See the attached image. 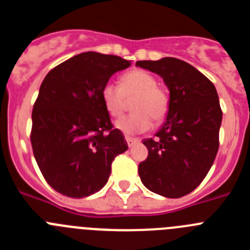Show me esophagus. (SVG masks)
Returning a JSON list of instances; mask_svg holds the SVG:
<instances>
[{
  "label": "esophagus",
  "mask_w": 250,
  "mask_h": 250,
  "mask_svg": "<svg viewBox=\"0 0 250 250\" xmlns=\"http://www.w3.org/2000/svg\"><path fill=\"white\" fill-rule=\"evenodd\" d=\"M125 140H126L127 145H129L130 147L134 146V145L138 144V143H139V139H136V138H131V136H125Z\"/></svg>",
  "instance_id": "1"
}]
</instances>
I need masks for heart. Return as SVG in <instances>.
Listing matches in <instances>:
<instances>
[{
  "instance_id": "b5f03b06",
  "label": "heart",
  "mask_w": 250,
  "mask_h": 250,
  "mask_svg": "<svg viewBox=\"0 0 250 250\" xmlns=\"http://www.w3.org/2000/svg\"><path fill=\"white\" fill-rule=\"evenodd\" d=\"M158 81L144 70H132L121 76L120 86L107 83L101 90V99L106 111L112 118H119L126 109V99H134V114L120 119L116 127L125 134L144 132L151 126V120L160 124L169 112L170 100Z\"/></svg>"
}]
</instances>
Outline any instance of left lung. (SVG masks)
<instances>
[{
  "instance_id": "1",
  "label": "left lung",
  "mask_w": 250,
  "mask_h": 250,
  "mask_svg": "<svg viewBox=\"0 0 250 250\" xmlns=\"http://www.w3.org/2000/svg\"><path fill=\"white\" fill-rule=\"evenodd\" d=\"M136 66L160 75L170 90L167 123L156 138L143 141L147 158L139 164V175L152 193L180 198L199 187L215 160L223 115L218 92L183 60L164 57Z\"/></svg>"
}]
</instances>
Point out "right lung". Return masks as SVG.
Masks as SVG:
<instances>
[{
	"label": "right lung",
	"instance_id": "obj_1",
	"mask_svg": "<svg viewBox=\"0 0 250 250\" xmlns=\"http://www.w3.org/2000/svg\"><path fill=\"white\" fill-rule=\"evenodd\" d=\"M130 66L114 55L83 52L46 75L32 110L31 145L51 188L85 198L107 183L111 163L127 150L115 129L101 90L115 72Z\"/></svg>",
	"mask_w": 250,
	"mask_h": 250
}]
</instances>
